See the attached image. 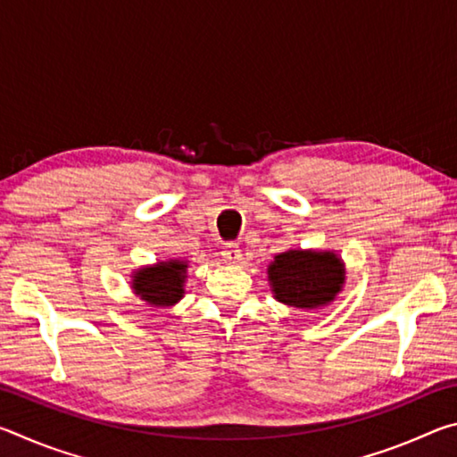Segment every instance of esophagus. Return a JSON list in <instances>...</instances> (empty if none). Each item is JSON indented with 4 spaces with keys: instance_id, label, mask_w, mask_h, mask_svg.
<instances>
[{
    "instance_id": "obj_1",
    "label": "esophagus",
    "mask_w": 457,
    "mask_h": 457,
    "mask_svg": "<svg viewBox=\"0 0 457 457\" xmlns=\"http://www.w3.org/2000/svg\"><path fill=\"white\" fill-rule=\"evenodd\" d=\"M223 260H226V264H239L242 262V250L236 244H226L223 245Z\"/></svg>"
}]
</instances>
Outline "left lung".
Segmentation results:
<instances>
[{
    "label": "left lung",
    "instance_id": "left-lung-1",
    "mask_svg": "<svg viewBox=\"0 0 457 457\" xmlns=\"http://www.w3.org/2000/svg\"><path fill=\"white\" fill-rule=\"evenodd\" d=\"M345 280V262L335 250L290 247L268 266L270 290L278 303L306 312L335 303Z\"/></svg>",
    "mask_w": 457,
    "mask_h": 457
}]
</instances>
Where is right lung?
Returning a JSON list of instances; mask_svg holds the SVG:
<instances>
[{
	"label": "right lung",
	"mask_w": 457,
	"mask_h": 457,
	"mask_svg": "<svg viewBox=\"0 0 457 457\" xmlns=\"http://www.w3.org/2000/svg\"><path fill=\"white\" fill-rule=\"evenodd\" d=\"M187 268L189 262L179 258L141 266L130 274V288L138 300L153 308L175 306L185 296Z\"/></svg>",
	"instance_id": "right-lung-1"
}]
</instances>
